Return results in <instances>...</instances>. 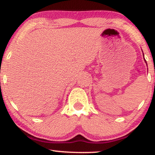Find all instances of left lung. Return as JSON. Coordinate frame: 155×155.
Masks as SVG:
<instances>
[{"label":"left lung","mask_w":155,"mask_h":155,"mask_svg":"<svg viewBox=\"0 0 155 155\" xmlns=\"http://www.w3.org/2000/svg\"><path fill=\"white\" fill-rule=\"evenodd\" d=\"M145 60V59H144ZM145 61H146V60H145ZM146 63H147V62H146Z\"/></svg>","instance_id":"1"}]
</instances>
